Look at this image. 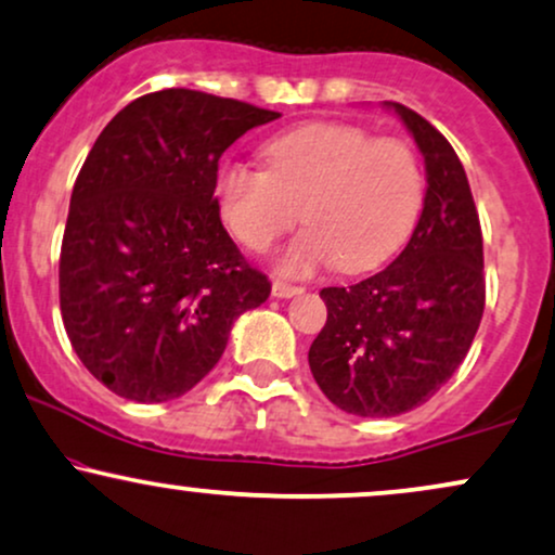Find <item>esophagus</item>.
<instances>
[{
  "instance_id": "34e87169",
  "label": "esophagus",
  "mask_w": 555,
  "mask_h": 555,
  "mask_svg": "<svg viewBox=\"0 0 555 555\" xmlns=\"http://www.w3.org/2000/svg\"><path fill=\"white\" fill-rule=\"evenodd\" d=\"M302 286H295V284H286V282H282V279H276V282L271 284V295L273 297H279V299H289V297H295V295H302Z\"/></svg>"
}]
</instances>
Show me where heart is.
<instances>
[{"instance_id":"heart-1","label":"heart","mask_w":555,"mask_h":555,"mask_svg":"<svg viewBox=\"0 0 555 555\" xmlns=\"http://www.w3.org/2000/svg\"><path fill=\"white\" fill-rule=\"evenodd\" d=\"M269 168L230 163L219 172L222 217L240 243L266 250L307 224L282 256V271L310 273L341 263L372 269L392 256L416 224L424 170L416 150L351 124H305L263 146Z\"/></svg>"}]
</instances>
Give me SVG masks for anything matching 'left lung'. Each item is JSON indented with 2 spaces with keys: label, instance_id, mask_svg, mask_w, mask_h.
Here are the masks:
<instances>
[{
  "label": "left lung",
  "instance_id": "1",
  "mask_svg": "<svg viewBox=\"0 0 555 555\" xmlns=\"http://www.w3.org/2000/svg\"><path fill=\"white\" fill-rule=\"evenodd\" d=\"M385 105L424 155L422 217L390 266L320 292L328 320L307 353L325 398L366 418L426 403L463 364L486 305L483 235L463 163L416 111Z\"/></svg>",
  "mask_w": 555,
  "mask_h": 555
}]
</instances>
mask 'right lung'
<instances>
[{"instance_id": "obj_1", "label": "right lung", "mask_w": 555, "mask_h": 555, "mask_svg": "<svg viewBox=\"0 0 555 555\" xmlns=\"http://www.w3.org/2000/svg\"><path fill=\"white\" fill-rule=\"evenodd\" d=\"M276 111L185 87L137 98L92 144L72 191L59 302L72 349L111 392L180 398L232 323L271 295L219 219V157Z\"/></svg>"}]
</instances>
